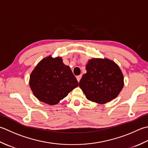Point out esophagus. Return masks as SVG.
Masks as SVG:
<instances>
[{
    "label": "esophagus",
    "instance_id": "1",
    "mask_svg": "<svg viewBox=\"0 0 148 148\" xmlns=\"http://www.w3.org/2000/svg\"><path fill=\"white\" fill-rule=\"evenodd\" d=\"M81 78H82V75H79V76H77L76 77V79H77V82H79V81H80Z\"/></svg>",
    "mask_w": 148,
    "mask_h": 148
}]
</instances>
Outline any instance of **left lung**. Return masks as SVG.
<instances>
[{
  "instance_id": "1",
  "label": "left lung",
  "mask_w": 148,
  "mask_h": 148,
  "mask_svg": "<svg viewBox=\"0 0 148 148\" xmlns=\"http://www.w3.org/2000/svg\"><path fill=\"white\" fill-rule=\"evenodd\" d=\"M86 73L79 85L89 101L105 104L117 97L124 86L119 66L108 58H92L86 65Z\"/></svg>"
}]
</instances>
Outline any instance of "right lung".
Segmentation results:
<instances>
[{
    "label": "right lung",
    "instance_id": "obj_1",
    "mask_svg": "<svg viewBox=\"0 0 148 148\" xmlns=\"http://www.w3.org/2000/svg\"><path fill=\"white\" fill-rule=\"evenodd\" d=\"M78 85L71 68L59 56L44 58L30 75L29 86L34 95L49 105H56Z\"/></svg>",
    "mask_w": 148,
    "mask_h": 148
}]
</instances>
